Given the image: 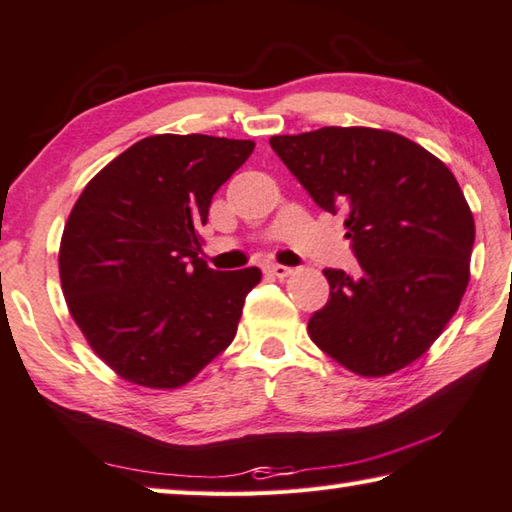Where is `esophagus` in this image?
Returning a JSON list of instances; mask_svg holds the SVG:
<instances>
[{
	"instance_id": "obj_1",
	"label": "esophagus",
	"mask_w": 512,
	"mask_h": 512,
	"mask_svg": "<svg viewBox=\"0 0 512 512\" xmlns=\"http://www.w3.org/2000/svg\"><path fill=\"white\" fill-rule=\"evenodd\" d=\"M266 271L271 273L273 277H280V280H284V277H289L293 273V268L289 266H282V264H268Z\"/></svg>"
}]
</instances>
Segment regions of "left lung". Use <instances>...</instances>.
Masks as SVG:
<instances>
[{
	"label": "left lung",
	"mask_w": 512,
	"mask_h": 512,
	"mask_svg": "<svg viewBox=\"0 0 512 512\" xmlns=\"http://www.w3.org/2000/svg\"><path fill=\"white\" fill-rule=\"evenodd\" d=\"M273 151L318 207L345 216L359 275L327 268L309 318L320 350L361 377L420 359L470 282L474 216L454 173L420 144L366 126L273 135Z\"/></svg>",
	"instance_id": "8db88e82"
}]
</instances>
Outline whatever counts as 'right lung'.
Returning a JSON list of instances; mask_svg holds the SVG:
<instances>
[{
  "instance_id": "right-lung-1",
  "label": "right lung",
  "mask_w": 512,
  "mask_h": 512,
  "mask_svg": "<svg viewBox=\"0 0 512 512\" xmlns=\"http://www.w3.org/2000/svg\"><path fill=\"white\" fill-rule=\"evenodd\" d=\"M253 140L151 135L94 176L58 250L60 287L92 352L128 384L173 391L237 334L255 266L212 271L201 225Z\"/></svg>"
}]
</instances>
